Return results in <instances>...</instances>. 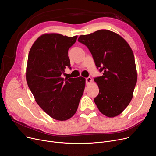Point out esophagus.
I'll return each mask as SVG.
<instances>
[{"mask_svg":"<svg viewBox=\"0 0 156 156\" xmlns=\"http://www.w3.org/2000/svg\"><path fill=\"white\" fill-rule=\"evenodd\" d=\"M92 82H93V80H92V78L90 77H88L86 78V83H87V85L90 84Z\"/></svg>","mask_w":156,"mask_h":156,"instance_id":"obj_1","label":"esophagus"}]
</instances>
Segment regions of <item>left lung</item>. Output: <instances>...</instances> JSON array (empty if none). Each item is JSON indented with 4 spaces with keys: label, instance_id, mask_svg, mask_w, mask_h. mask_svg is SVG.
Returning a JSON list of instances; mask_svg holds the SVG:
<instances>
[{
    "label": "left lung",
    "instance_id": "left-lung-1",
    "mask_svg": "<svg viewBox=\"0 0 156 156\" xmlns=\"http://www.w3.org/2000/svg\"><path fill=\"white\" fill-rule=\"evenodd\" d=\"M78 40L88 48L97 68L103 72L94 80L99 87L94 99L96 106L108 118L118 116L131 101L137 82L131 48L119 34L107 30L80 35Z\"/></svg>",
    "mask_w": 156,
    "mask_h": 156
}]
</instances>
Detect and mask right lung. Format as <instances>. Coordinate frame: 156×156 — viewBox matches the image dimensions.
I'll use <instances>...</instances> for the list:
<instances>
[{"label":"right lung","instance_id":"1","mask_svg":"<svg viewBox=\"0 0 156 156\" xmlns=\"http://www.w3.org/2000/svg\"><path fill=\"white\" fill-rule=\"evenodd\" d=\"M77 38L58 33L42 34L28 55L26 73L28 87L40 107L58 121L74 116L85 87V79L82 76H62L66 67L71 66L68 50Z\"/></svg>","mask_w":156,"mask_h":156}]
</instances>
